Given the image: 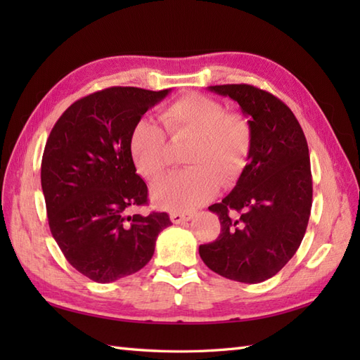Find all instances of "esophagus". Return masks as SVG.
Returning <instances> with one entry per match:
<instances>
[{
	"mask_svg": "<svg viewBox=\"0 0 360 360\" xmlns=\"http://www.w3.org/2000/svg\"><path fill=\"white\" fill-rule=\"evenodd\" d=\"M193 218L192 213H181V212H173L170 213V219L173 221L174 224H182V223H187Z\"/></svg>",
	"mask_w": 360,
	"mask_h": 360,
	"instance_id": "1",
	"label": "esophagus"
}]
</instances>
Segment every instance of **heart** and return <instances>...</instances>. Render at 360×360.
I'll return each instance as SVG.
<instances>
[{
    "label": "heart",
    "instance_id": "1",
    "mask_svg": "<svg viewBox=\"0 0 360 360\" xmlns=\"http://www.w3.org/2000/svg\"><path fill=\"white\" fill-rule=\"evenodd\" d=\"M164 128L172 137H193L188 147L187 170L156 182L151 200L158 207L190 212L212 200L223 184L238 179L252 145V128L246 116L229 112L217 98L190 93L179 97L160 112ZM136 170L143 178H160L170 162L165 134L155 122L142 119L128 139Z\"/></svg>",
    "mask_w": 360,
    "mask_h": 360
}]
</instances>
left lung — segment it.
<instances>
[{"label": "left lung", "instance_id": "8db88e82", "mask_svg": "<svg viewBox=\"0 0 360 360\" xmlns=\"http://www.w3.org/2000/svg\"><path fill=\"white\" fill-rule=\"evenodd\" d=\"M207 89L240 105L252 145L232 192L209 207L221 233L201 244L200 255L229 280L262 283L294 257L307 232L312 204L307 137L294 112L263 89L243 83Z\"/></svg>", "mask_w": 360, "mask_h": 360}]
</instances>
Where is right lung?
Listing matches in <instances>:
<instances>
[{
	"mask_svg": "<svg viewBox=\"0 0 360 360\" xmlns=\"http://www.w3.org/2000/svg\"><path fill=\"white\" fill-rule=\"evenodd\" d=\"M170 89L114 86L74 102L53 125L41 160V188L53 240L80 274L111 283L147 264L167 213L147 204L128 139L133 127Z\"/></svg>",
	"mask_w": 360,
	"mask_h": 360,
	"instance_id": "1",
	"label": "right lung"
}]
</instances>
